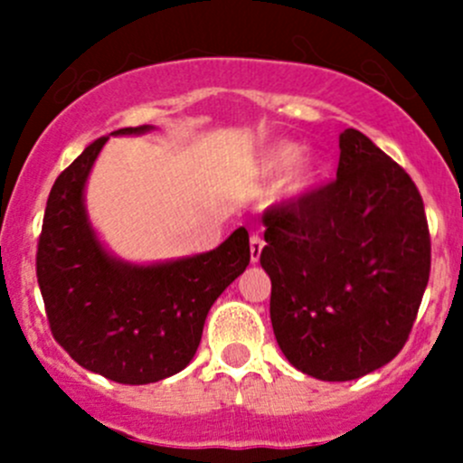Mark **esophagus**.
Returning a JSON list of instances; mask_svg holds the SVG:
<instances>
[{
	"mask_svg": "<svg viewBox=\"0 0 463 463\" xmlns=\"http://www.w3.org/2000/svg\"><path fill=\"white\" fill-rule=\"evenodd\" d=\"M261 249H264V240H261L258 232H253V235H250V261H253V264L260 260Z\"/></svg>",
	"mask_w": 463,
	"mask_h": 463,
	"instance_id": "obj_1",
	"label": "esophagus"
}]
</instances>
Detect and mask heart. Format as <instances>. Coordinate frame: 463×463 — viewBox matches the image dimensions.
I'll use <instances>...</instances> for the list:
<instances>
[{"label": "heart", "mask_w": 463, "mask_h": 463, "mask_svg": "<svg viewBox=\"0 0 463 463\" xmlns=\"http://www.w3.org/2000/svg\"><path fill=\"white\" fill-rule=\"evenodd\" d=\"M261 175L273 176L284 170L278 184V197L284 202H296L318 185L322 163L316 154H300V145L279 141L269 145L258 158Z\"/></svg>", "instance_id": "obj_1"}]
</instances>
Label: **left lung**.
<instances>
[{"instance_id":"left-lung-1","label":"left lung","mask_w":463,"mask_h":463,"mask_svg":"<svg viewBox=\"0 0 463 463\" xmlns=\"http://www.w3.org/2000/svg\"><path fill=\"white\" fill-rule=\"evenodd\" d=\"M338 145L335 181L261 214L275 338L296 370L320 381H354L387 365L430 278V232L414 181L358 129H345Z\"/></svg>"}]
</instances>
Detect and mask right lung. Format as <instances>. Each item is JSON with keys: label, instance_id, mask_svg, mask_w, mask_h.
<instances>
[{"label": "right lung", "instance_id": "add662e5", "mask_svg": "<svg viewBox=\"0 0 463 463\" xmlns=\"http://www.w3.org/2000/svg\"><path fill=\"white\" fill-rule=\"evenodd\" d=\"M125 128L114 137L152 132ZM109 137L93 141L51 188L37 244V284L53 338L89 372L145 385L184 370L202 343L210 307L250 261L237 228L208 253L132 264L102 246L89 222V172Z\"/></svg>", "mask_w": 463, "mask_h": 463}]
</instances>
